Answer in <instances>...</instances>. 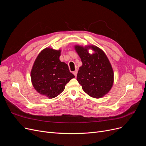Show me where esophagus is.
Segmentation results:
<instances>
[{"label":"esophagus","mask_w":146,"mask_h":146,"mask_svg":"<svg viewBox=\"0 0 146 146\" xmlns=\"http://www.w3.org/2000/svg\"><path fill=\"white\" fill-rule=\"evenodd\" d=\"M73 73L75 76V77H76V76H77V74H78V70H76L75 71H74L73 72Z\"/></svg>","instance_id":"1"}]
</instances>
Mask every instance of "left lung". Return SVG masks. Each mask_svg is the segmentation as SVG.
Segmentation results:
<instances>
[{"mask_svg":"<svg viewBox=\"0 0 146 146\" xmlns=\"http://www.w3.org/2000/svg\"><path fill=\"white\" fill-rule=\"evenodd\" d=\"M74 48L82 62L77 76L82 89L94 98L104 97L111 90L114 81L113 68L108 57L94 45H75ZM89 49L94 53H89Z\"/></svg>","mask_w":146,"mask_h":146,"instance_id":"1","label":"left lung"}]
</instances>
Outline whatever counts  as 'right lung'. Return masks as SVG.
<instances>
[{"mask_svg":"<svg viewBox=\"0 0 146 146\" xmlns=\"http://www.w3.org/2000/svg\"><path fill=\"white\" fill-rule=\"evenodd\" d=\"M61 50L43 49L36 57L31 71L33 86L38 94L49 99L56 98L74 76L68 65L60 60Z\"/></svg>","mask_w":146,"mask_h":146,"instance_id":"1","label":"right lung"}]
</instances>
